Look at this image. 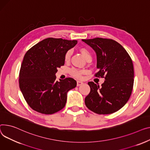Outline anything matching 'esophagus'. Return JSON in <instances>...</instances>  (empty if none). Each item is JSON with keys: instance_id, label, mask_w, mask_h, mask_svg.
I'll list each match as a JSON object with an SVG mask.
<instances>
[{"instance_id": "1", "label": "esophagus", "mask_w": 150, "mask_h": 150, "mask_svg": "<svg viewBox=\"0 0 150 150\" xmlns=\"http://www.w3.org/2000/svg\"><path fill=\"white\" fill-rule=\"evenodd\" d=\"M83 84V83L81 82V81H77V82H76V85H77V86H81Z\"/></svg>"}]
</instances>
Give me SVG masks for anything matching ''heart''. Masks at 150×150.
Here are the masks:
<instances>
[{
	"label": "heart",
	"instance_id": "b5f03b06",
	"mask_svg": "<svg viewBox=\"0 0 150 150\" xmlns=\"http://www.w3.org/2000/svg\"><path fill=\"white\" fill-rule=\"evenodd\" d=\"M79 51L82 54V55L84 56L86 60L88 59L91 58L92 59V54L90 52L89 50L86 47H81L79 49ZM72 55V50L69 49L65 53L64 57V60L66 62H67L70 60ZM69 73L72 76L76 78H81L82 77L83 74L84 73V71L83 70H80L76 68H72L70 69Z\"/></svg>",
	"mask_w": 150,
	"mask_h": 150
}]
</instances>
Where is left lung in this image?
Segmentation results:
<instances>
[{
    "mask_svg": "<svg viewBox=\"0 0 150 150\" xmlns=\"http://www.w3.org/2000/svg\"><path fill=\"white\" fill-rule=\"evenodd\" d=\"M96 53V77L105 80L99 87L88 82L91 92L85 98L86 107L99 115H108L121 109L128 101L134 84L132 59L123 46L112 39H83Z\"/></svg>",
    "mask_w": 150,
    "mask_h": 150,
    "instance_id": "obj_1",
    "label": "left lung"
}]
</instances>
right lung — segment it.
Segmentation results:
<instances>
[{
  "label": "right lung",
  "instance_id": "add662e5",
  "mask_svg": "<svg viewBox=\"0 0 150 150\" xmlns=\"http://www.w3.org/2000/svg\"><path fill=\"white\" fill-rule=\"evenodd\" d=\"M77 40L49 37L38 42L25 54L19 72L23 96L34 110L54 114L63 108L67 93L76 86L72 78L56 80L57 68L64 64V57Z\"/></svg>",
  "mask_w": 150,
  "mask_h": 150
}]
</instances>
